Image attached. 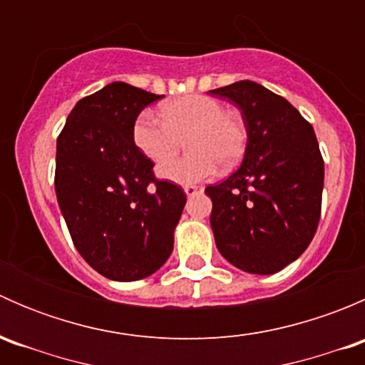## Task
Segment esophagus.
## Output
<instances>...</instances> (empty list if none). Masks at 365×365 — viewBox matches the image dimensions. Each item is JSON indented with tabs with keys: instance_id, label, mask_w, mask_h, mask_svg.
<instances>
[{
	"instance_id": "esophagus-1",
	"label": "esophagus",
	"mask_w": 365,
	"mask_h": 365,
	"mask_svg": "<svg viewBox=\"0 0 365 365\" xmlns=\"http://www.w3.org/2000/svg\"><path fill=\"white\" fill-rule=\"evenodd\" d=\"M183 190H185L187 196H194V194L200 192V187H197V185H185V187H183Z\"/></svg>"
}]
</instances>
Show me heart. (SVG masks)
Instances as JSON below:
<instances>
[{
    "label": "heart",
    "instance_id": "heart-1",
    "mask_svg": "<svg viewBox=\"0 0 365 365\" xmlns=\"http://www.w3.org/2000/svg\"><path fill=\"white\" fill-rule=\"evenodd\" d=\"M162 121L143 111L132 127L134 145L153 164L173 159L185 141L187 155L159 169V175L180 185L212 178L217 165L231 168L244 155L247 132L240 118L226 113L219 101L206 95H185L160 108Z\"/></svg>",
    "mask_w": 365,
    "mask_h": 365
}]
</instances>
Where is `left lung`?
Instances as JSON below:
<instances>
[{
    "label": "left lung",
    "instance_id": "left-lung-1",
    "mask_svg": "<svg viewBox=\"0 0 365 365\" xmlns=\"http://www.w3.org/2000/svg\"><path fill=\"white\" fill-rule=\"evenodd\" d=\"M242 111L247 146L240 168L206 187L219 252L249 274H275L311 244L322 213L325 168L312 125L254 81L210 90Z\"/></svg>",
    "mask_w": 365,
    "mask_h": 365
}]
</instances>
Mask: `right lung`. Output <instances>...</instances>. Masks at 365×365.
I'll return each instance as SVG.
<instances>
[{"label":"right lung","instance_id":"right-lung-1","mask_svg":"<svg viewBox=\"0 0 365 365\" xmlns=\"http://www.w3.org/2000/svg\"><path fill=\"white\" fill-rule=\"evenodd\" d=\"M162 97L116 81L81 98L58 135L54 187L68 233L84 261L113 281L159 270L187 201L182 187L155 178L132 139L135 118Z\"/></svg>","mask_w":365,"mask_h":365}]
</instances>
